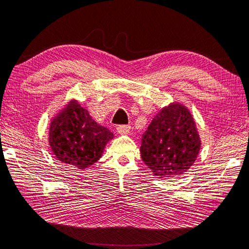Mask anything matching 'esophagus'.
Here are the masks:
<instances>
[{"label": "esophagus", "mask_w": 249, "mask_h": 249, "mask_svg": "<svg viewBox=\"0 0 249 249\" xmlns=\"http://www.w3.org/2000/svg\"><path fill=\"white\" fill-rule=\"evenodd\" d=\"M130 125H125V124H122V125H118L117 127V131L119 132L120 134H127L130 131Z\"/></svg>", "instance_id": "1"}]
</instances>
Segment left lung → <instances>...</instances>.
<instances>
[{
    "instance_id": "8db88e82",
    "label": "left lung",
    "mask_w": 249,
    "mask_h": 249,
    "mask_svg": "<svg viewBox=\"0 0 249 249\" xmlns=\"http://www.w3.org/2000/svg\"><path fill=\"white\" fill-rule=\"evenodd\" d=\"M201 139L185 106L174 103L153 118L142 136L141 158L160 178L180 177L196 160Z\"/></svg>"
}]
</instances>
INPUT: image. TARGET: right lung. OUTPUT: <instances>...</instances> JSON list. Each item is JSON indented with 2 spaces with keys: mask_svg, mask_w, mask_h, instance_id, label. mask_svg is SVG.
<instances>
[{
  "mask_svg": "<svg viewBox=\"0 0 249 249\" xmlns=\"http://www.w3.org/2000/svg\"><path fill=\"white\" fill-rule=\"evenodd\" d=\"M111 139L112 132L98 124L78 101L71 100L52 120L48 142L57 160L85 170L99 160Z\"/></svg>",
  "mask_w": 249,
  "mask_h": 249,
  "instance_id": "add662e5",
  "label": "right lung"
}]
</instances>
